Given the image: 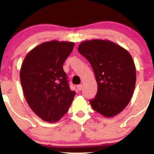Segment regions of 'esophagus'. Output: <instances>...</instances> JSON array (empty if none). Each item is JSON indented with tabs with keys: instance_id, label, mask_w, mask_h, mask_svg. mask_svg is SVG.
Returning a JSON list of instances; mask_svg holds the SVG:
<instances>
[{
	"instance_id": "obj_1",
	"label": "esophagus",
	"mask_w": 154,
	"mask_h": 154,
	"mask_svg": "<svg viewBox=\"0 0 154 154\" xmlns=\"http://www.w3.org/2000/svg\"><path fill=\"white\" fill-rule=\"evenodd\" d=\"M82 88H83V85L82 84L78 85V86H77V88H78V89H79V91H81Z\"/></svg>"
}]
</instances>
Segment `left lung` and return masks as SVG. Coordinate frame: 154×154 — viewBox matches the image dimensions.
I'll return each mask as SVG.
<instances>
[{
	"label": "left lung",
	"instance_id": "obj_1",
	"mask_svg": "<svg viewBox=\"0 0 154 154\" xmlns=\"http://www.w3.org/2000/svg\"><path fill=\"white\" fill-rule=\"evenodd\" d=\"M79 53L87 59L97 82V93L89 102L94 111L106 117L122 112L132 98L136 70L125 49L109 40L93 39L81 43Z\"/></svg>",
	"mask_w": 154,
	"mask_h": 154
}]
</instances>
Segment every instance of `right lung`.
I'll return each mask as SVG.
<instances>
[{
    "instance_id": "add662e5",
    "label": "right lung",
    "mask_w": 154,
    "mask_h": 154,
    "mask_svg": "<svg viewBox=\"0 0 154 154\" xmlns=\"http://www.w3.org/2000/svg\"><path fill=\"white\" fill-rule=\"evenodd\" d=\"M73 47L71 42H47L31 50L23 60L20 70L23 94L32 111L46 122L59 120L75 97L63 68Z\"/></svg>"
}]
</instances>
